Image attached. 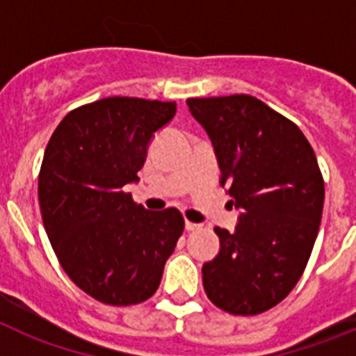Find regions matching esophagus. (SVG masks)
<instances>
[{
	"instance_id": "34e87169",
	"label": "esophagus",
	"mask_w": 356,
	"mask_h": 356,
	"mask_svg": "<svg viewBox=\"0 0 356 356\" xmlns=\"http://www.w3.org/2000/svg\"><path fill=\"white\" fill-rule=\"evenodd\" d=\"M201 225H197V222H193V221H185V229L187 232H194V229H200Z\"/></svg>"
}]
</instances>
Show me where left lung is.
<instances>
[{"label": "left lung", "mask_w": 356, "mask_h": 356, "mask_svg": "<svg viewBox=\"0 0 356 356\" xmlns=\"http://www.w3.org/2000/svg\"><path fill=\"white\" fill-rule=\"evenodd\" d=\"M209 135L219 184L241 212L235 232L216 228L219 253L203 264L216 307L257 316L287 298L319 232L325 181L303 131L246 94L187 99Z\"/></svg>", "instance_id": "8db88e82"}]
</instances>
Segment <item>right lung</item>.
Returning a JSON list of instances; mask_svg holds the SVG:
<instances>
[{
	"label": "right lung",
	"instance_id": "right-lung-1",
	"mask_svg": "<svg viewBox=\"0 0 356 356\" xmlns=\"http://www.w3.org/2000/svg\"><path fill=\"white\" fill-rule=\"evenodd\" d=\"M175 114V102L105 97L69 112L44 151L46 234L69 278L102 303L127 307L155 294L184 232L178 210L151 212L124 191Z\"/></svg>",
	"mask_w": 356,
	"mask_h": 356
}]
</instances>
